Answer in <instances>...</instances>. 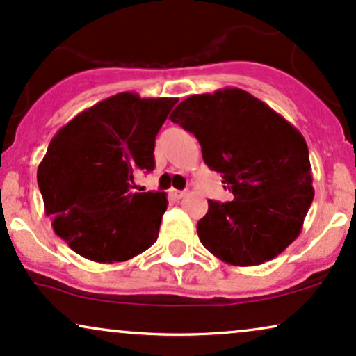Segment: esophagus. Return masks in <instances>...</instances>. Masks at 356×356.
<instances>
[{
  "instance_id": "34e87169",
  "label": "esophagus",
  "mask_w": 356,
  "mask_h": 356,
  "mask_svg": "<svg viewBox=\"0 0 356 356\" xmlns=\"http://www.w3.org/2000/svg\"><path fill=\"white\" fill-rule=\"evenodd\" d=\"M170 195L173 196V198L179 200V198H183V196L186 195V191H183V190H171V191H170Z\"/></svg>"
}]
</instances>
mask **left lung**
I'll list each match as a JSON object with an SVG mask.
<instances>
[{
    "label": "left lung",
    "instance_id": "obj_1",
    "mask_svg": "<svg viewBox=\"0 0 356 356\" xmlns=\"http://www.w3.org/2000/svg\"><path fill=\"white\" fill-rule=\"evenodd\" d=\"M170 120L193 133L208 168L221 173L233 202L208 200L200 241L221 261L254 266L298 238L315 190L302 133L240 88L193 95Z\"/></svg>",
    "mask_w": 356,
    "mask_h": 356
}]
</instances>
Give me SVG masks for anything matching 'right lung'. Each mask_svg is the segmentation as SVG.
<instances>
[{"mask_svg": "<svg viewBox=\"0 0 356 356\" xmlns=\"http://www.w3.org/2000/svg\"><path fill=\"white\" fill-rule=\"evenodd\" d=\"M177 98L118 93L58 129L38 166L53 229L96 263L127 261L158 238L165 193H136L135 173L154 168V138Z\"/></svg>", "mask_w": 356, "mask_h": 356, "instance_id": "obj_1", "label": "right lung"}]
</instances>
